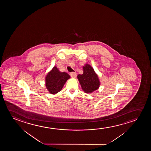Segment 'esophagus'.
Here are the masks:
<instances>
[{"label":"esophagus","mask_w":151,"mask_h":151,"mask_svg":"<svg viewBox=\"0 0 151 151\" xmlns=\"http://www.w3.org/2000/svg\"><path fill=\"white\" fill-rule=\"evenodd\" d=\"M70 76L72 78H76L77 76V74L76 72H72L70 73Z\"/></svg>","instance_id":"esophagus-1"}]
</instances>
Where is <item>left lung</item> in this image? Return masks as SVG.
I'll return each instance as SVG.
<instances>
[{"label": "left lung", "mask_w": 151, "mask_h": 151, "mask_svg": "<svg viewBox=\"0 0 151 151\" xmlns=\"http://www.w3.org/2000/svg\"><path fill=\"white\" fill-rule=\"evenodd\" d=\"M83 68V74L78 75L77 78L83 91L85 93H92L99 88L101 83L99 77L90 64H85Z\"/></svg>", "instance_id": "8db88e82"}]
</instances>
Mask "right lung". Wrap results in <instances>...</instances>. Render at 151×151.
<instances>
[{
  "label": "right lung",
  "instance_id": "right-lung-1",
  "mask_svg": "<svg viewBox=\"0 0 151 151\" xmlns=\"http://www.w3.org/2000/svg\"><path fill=\"white\" fill-rule=\"evenodd\" d=\"M70 76L65 72H61L57 66H54L45 77V86L49 92L56 94L62 90Z\"/></svg>",
  "mask_w": 151,
  "mask_h": 151
}]
</instances>
